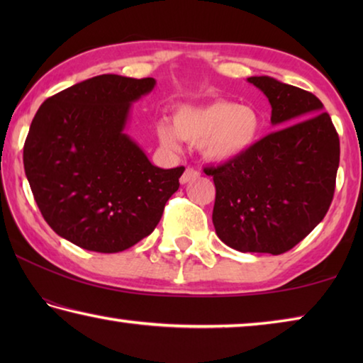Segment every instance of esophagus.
Wrapping results in <instances>:
<instances>
[{
	"label": "esophagus",
	"mask_w": 363,
	"mask_h": 363,
	"mask_svg": "<svg viewBox=\"0 0 363 363\" xmlns=\"http://www.w3.org/2000/svg\"><path fill=\"white\" fill-rule=\"evenodd\" d=\"M200 176V173L196 169H194V168H187L186 171H184V174L181 176V184H187V182H190L192 179H195V177H199Z\"/></svg>",
	"instance_id": "esophagus-1"
}]
</instances>
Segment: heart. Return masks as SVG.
Segmentation results:
<instances>
[{"label": "heart", "mask_w": 363, "mask_h": 363, "mask_svg": "<svg viewBox=\"0 0 363 363\" xmlns=\"http://www.w3.org/2000/svg\"><path fill=\"white\" fill-rule=\"evenodd\" d=\"M264 116L251 104L213 101L203 106H182L171 123L162 120L155 131L160 144L177 152L181 139L196 144L200 153L214 163L235 162L259 143Z\"/></svg>", "instance_id": "b5f03b06"}]
</instances>
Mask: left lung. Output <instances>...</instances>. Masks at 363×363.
<instances>
[{
	"instance_id": "1",
	"label": "left lung",
	"mask_w": 363,
	"mask_h": 363,
	"mask_svg": "<svg viewBox=\"0 0 363 363\" xmlns=\"http://www.w3.org/2000/svg\"><path fill=\"white\" fill-rule=\"evenodd\" d=\"M270 102L267 134L235 162L206 168L216 186L213 224L227 247L281 255L325 218L335 194L340 138L312 93L270 77H250Z\"/></svg>"
}]
</instances>
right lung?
Wrapping results in <instances>:
<instances>
[{"label": "right lung", "mask_w": 363, "mask_h": 363, "mask_svg": "<svg viewBox=\"0 0 363 363\" xmlns=\"http://www.w3.org/2000/svg\"><path fill=\"white\" fill-rule=\"evenodd\" d=\"M153 78L99 75L41 104L23 168L51 229L79 248L118 253L150 235L184 167L163 169L125 133L131 104Z\"/></svg>", "instance_id": "right-lung-1"}]
</instances>
